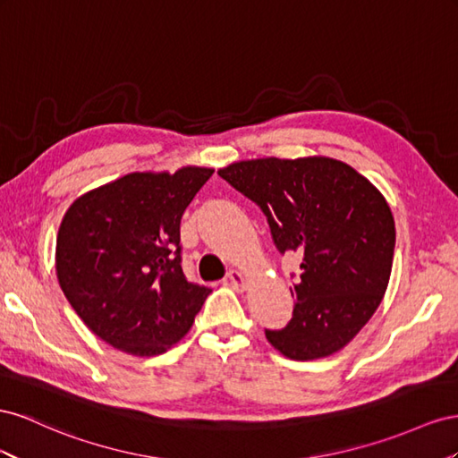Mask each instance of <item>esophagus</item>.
<instances>
[{
	"mask_svg": "<svg viewBox=\"0 0 458 458\" xmlns=\"http://www.w3.org/2000/svg\"><path fill=\"white\" fill-rule=\"evenodd\" d=\"M228 282L236 287V290H245L247 285H250V278L245 276V274L238 268H233L228 272Z\"/></svg>",
	"mask_w": 458,
	"mask_h": 458,
	"instance_id": "obj_1",
	"label": "esophagus"
}]
</instances>
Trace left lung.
<instances>
[{"label":"left lung","instance_id":"left-lung-1","mask_svg":"<svg viewBox=\"0 0 458 458\" xmlns=\"http://www.w3.org/2000/svg\"><path fill=\"white\" fill-rule=\"evenodd\" d=\"M218 174L263 208L280 253H303L293 318L267 330L268 344L292 360L344 349L382 303L394 265L395 222L380 190L320 155L240 161Z\"/></svg>","mask_w":458,"mask_h":458}]
</instances>
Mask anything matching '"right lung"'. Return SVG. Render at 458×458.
<instances>
[{"label": "right lung", "mask_w": 458, "mask_h": 458, "mask_svg": "<svg viewBox=\"0 0 458 458\" xmlns=\"http://www.w3.org/2000/svg\"><path fill=\"white\" fill-rule=\"evenodd\" d=\"M213 173H130L86 191L64 213L59 285L88 328L114 349L161 355L188 334L211 293L182 272L180 220Z\"/></svg>", "instance_id": "1"}]
</instances>
